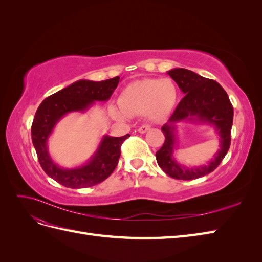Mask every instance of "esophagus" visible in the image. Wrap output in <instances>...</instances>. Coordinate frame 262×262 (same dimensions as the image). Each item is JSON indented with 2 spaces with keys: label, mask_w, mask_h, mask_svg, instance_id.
<instances>
[{
  "label": "esophagus",
  "mask_w": 262,
  "mask_h": 262,
  "mask_svg": "<svg viewBox=\"0 0 262 262\" xmlns=\"http://www.w3.org/2000/svg\"><path fill=\"white\" fill-rule=\"evenodd\" d=\"M150 130V125L149 124H143V125H141L140 128H139V132L140 133H146L147 131H149Z\"/></svg>",
  "instance_id": "34e87169"
}]
</instances>
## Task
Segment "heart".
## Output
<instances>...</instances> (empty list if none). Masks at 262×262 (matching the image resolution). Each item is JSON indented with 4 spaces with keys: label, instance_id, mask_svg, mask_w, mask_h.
Listing matches in <instances>:
<instances>
[{
    "label": "heart",
    "instance_id": "obj_1",
    "mask_svg": "<svg viewBox=\"0 0 262 262\" xmlns=\"http://www.w3.org/2000/svg\"><path fill=\"white\" fill-rule=\"evenodd\" d=\"M176 99V86L169 78H146L126 86L118 99L122 112L112 108L110 113L118 119H123L124 113L136 116L144 113L150 118L158 119L170 112Z\"/></svg>",
    "mask_w": 262,
    "mask_h": 262
}]
</instances>
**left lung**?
I'll return each instance as SVG.
<instances>
[{"mask_svg":"<svg viewBox=\"0 0 262 262\" xmlns=\"http://www.w3.org/2000/svg\"><path fill=\"white\" fill-rule=\"evenodd\" d=\"M168 74L178 84L185 97L180 100L168 122L162 126L165 142L156 152V161L158 166L171 178L193 180L212 172L228 152L234 110L227 93L214 80L181 68L168 71ZM185 120L209 123L216 128L220 137V148L208 165L188 169L173 160L172 154L176 145L174 123Z\"/></svg>","mask_w":262,"mask_h":262,"instance_id":"obj_1","label":"left lung"}]
</instances>
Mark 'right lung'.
Instances as JSON below:
<instances>
[{
	"mask_svg": "<svg viewBox=\"0 0 262 262\" xmlns=\"http://www.w3.org/2000/svg\"><path fill=\"white\" fill-rule=\"evenodd\" d=\"M120 77L94 82L81 80L47 97L38 107L33 124L31 140L39 164L45 172L60 185L78 189L100 184L108 178L118 165L121 145L130 136L102 138L99 147L91 160L81 167L66 169L55 164L48 153L47 141L60 119L72 112H85L94 101H106L117 89Z\"/></svg>",
	"mask_w": 262,
	"mask_h": 262,
	"instance_id": "right-lung-1",
	"label": "right lung"
}]
</instances>
